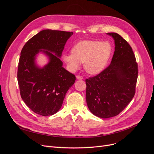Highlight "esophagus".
I'll return each mask as SVG.
<instances>
[{"instance_id": "esophagus-1", "label": "esophagus", "mask_w": 154, "mask_h": 154, "mask_svg": "<svg viewBox=\"0 0 154 154\" xmlns=\"http://www.w3.org/2000/svg\"><path fill=\"white\" fill-rule=\"evenodd\" d=\"M76 78H77V80H83V76H82L78 75V76H76Z\"/></svg>"}]
</instances>
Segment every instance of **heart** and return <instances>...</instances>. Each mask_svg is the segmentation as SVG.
Instances as JSON below:
<instances>
[{
  "label": "heart",
  "mask_w": 154,
  "mask_h": 154,
  "mask_svg": "<svg viewBox=\"0 0 154 154\" xmlns=\"http://www.w3.org/2000/svg\"><path fill=\"white\" fill-rule=\"evenodd\" d=\"M113 53L112 45L109 41L84 40L73 45L71 53L62 56L70 71L75 72L84 63L85 71L96 75L106 67Z\"/></svg>",
  "instance_id": "obj_1"
}]
</instances>
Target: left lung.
<instances>
[{
    "instance_id": "left-lung-1",
    "label": "left lung",
    "mask_w": 154,
    "mask_h": 154,
    "mask_svg": "<svg viewBox=\"0 0 154 154\" xmlns=\"http://www.w3.org/2000/svg\"><path fill=\"white\" fill-rule=\"evenodd\" d=\"M114 40L111 63L96 76L86 79V101L94 116L109 118L118 115L134 96L138 75L132 48L119 35L106 33Z\"/></svg>"
}]
</instances>
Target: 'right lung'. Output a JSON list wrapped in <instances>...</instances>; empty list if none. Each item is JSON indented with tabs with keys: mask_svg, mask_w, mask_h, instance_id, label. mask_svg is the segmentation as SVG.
Here are the masks:
<instances>
[{
	"mask_svg": "<svg viewBox=\"0 0 154 154\" xmlns=\"http://www.w3.org/2000/svg\"><path fill=\"white\" fill-rule=\"evenodd\" d=\"M72 32L44 29L32 36L23 47L18 66L17 80L22 99L36 114H56L62 107L67 91L76 77L63 67L62 51ZM43 53L49 59L42 68L35 58Z\"/></svg>",
	"mask_w": 154,
	"mask_h": 154,
	"instance_id": "right-lung-1",
	"label": "right lung"
}]
</instances>
